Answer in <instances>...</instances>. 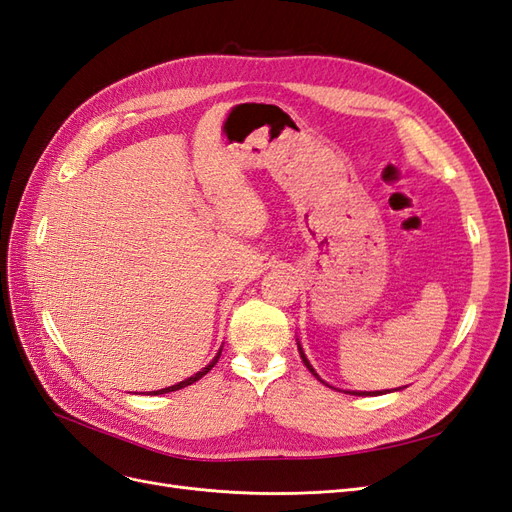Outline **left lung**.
Listing matches in <instances>:
<instances>
[{
    "instance_id": "left-lung-1",
    "label": "left lung",
    "mask_w": 512,
    "mask_h": 512,
    "mask_svg": "<svg viewBox=\"0 0 512 512\" xmlns=\"http://www.w3.org/2000/svg\"><path fill=\"white\" fill-rule=\"evenodd\" d=\"M299 352H301V359H303V363H305V367L309 369V371H312V374L318 378V374H316V371H314V367L312 365H309V361H307V356L303 354V350H301V346H299ZM320 380V378H318ZM352 395H378V393H352Z\"/></svg>"
}]
</instances>
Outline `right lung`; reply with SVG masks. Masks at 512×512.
<instances>
[{
    "label": "right lung",
    "instance_id": "1",
    "mask_svg": "<svg viewBox=\"0 0 512 512\" xmlns=\"http://www.w3.org/2000/svg\"><path fill=\"white\" fill-rule=\"evenodd\" d=\"M220 354L222 352H218V356H215V359L203 369V371H198V374L196 376H192V378H188V380H183V382H179V384H173V386H168V389H160V391H151L149 395H162V393H170V391H179V389H183V386H190V384H194L196 380H200V378H203L205 374H209V371L213 369V365L215 363H218V359H220Z\"/></svg>",
    "mask_w": 512,
    "mask_h": 512
}]
</instances>
